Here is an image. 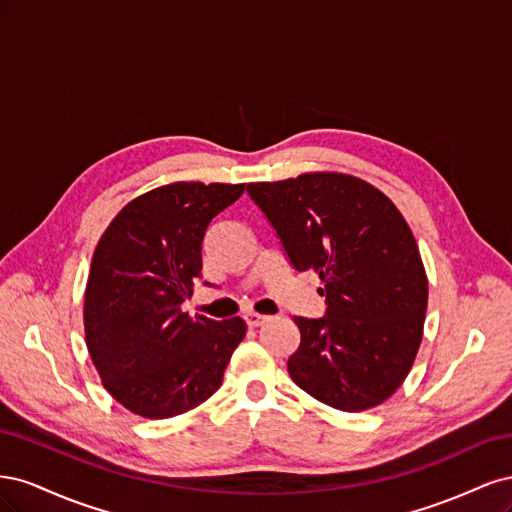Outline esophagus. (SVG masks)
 I'll return each mask as SVG.
<instances>
[{"instance_id":"1","label":"esophagus","mask_w":512,"mask_h":512,"mask_svg":"<svg viewBox=\"0 0 512 512\" xmlns=\"http://www.w3.org/2000/svg\"><path fill=\"white\" fill-rule=\"evenodd\" d=\"M245 322H247V327H260V324H265L267 320H269V316H262V314H258V312H247L245 316Z\"/></svg>"}]
</instances>
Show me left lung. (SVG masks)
<instances>
[{
  "mask_svg": "<svg viewBox=\"0 0 512 512\" xmlns=\"http://www.w3.org/2000/svg\"><path fill=\"white\" fill-rule=\"evenodd\" d=\"M297 271H314L324 318H294L301 344L288 359L294 384L335 410L363 412L389 399L421 348L427 273L393 200L346 173H303L247 183Z\"/></svg>",
  "mask_w": 512,
  "mask_h": 512,
  "instance_id": "1",
  "label": "left lung"
}]
</instances>
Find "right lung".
<instances>
[{
    "label": "right lung",
    "mask_w": 512,
    "mask_h": 512,
    "mask_svg": "<svg viewBox=\"0 0 512 512\" xmlns=\"http://www.w3.org/2000/svg\"><path fill=\"white\" fill-rule=\"evenodd\" d=\"M245 183L175 181L123 207L100 237L85 286V344L104 389L143 418H173L220 389L243 318L181 312L203 269L209 222Z\"/></svg>",
    "instance_id": "obj_1"
}]
</instances>
